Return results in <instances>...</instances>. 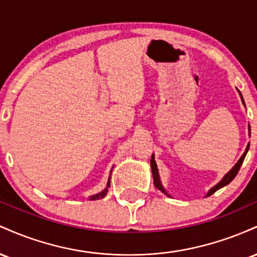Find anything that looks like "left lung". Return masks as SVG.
Here are the masks:
<instances>
[{"label":"left lung","instance_id":"left-lung-1","mask_svg":"<svg viewBox=\"0 0 257 257\" xmlns=\"http://www.w3.org/2000/svg\"><path fill=\"white\" fill-rule=\"evenodd\" d=\"M239 91V90H238ZM239 95H240V99H241V102H243V105L245 106V102H244V100H243V96H241V94H240V91H239ZM249 131H250V125H249ZM249 135H250V132H249ZM247 150H249V145L246 146V149H245V152L243 153V156H241V157L239 158V161L237 162V163H235V166L232 168L231 170H229L228 173L226 174L225 176H223V179L221 180V181L219 182V184L217 185H215L213 188H210V191H209L208 193H206V197H209V196H211V194L213 193H215L216 192L217 190H220L221 187H223V186H226V185H228L229 182L232 181L233 179L235 178V176H237V174H238V172H239V169H240V167H241V164H243V161H244V158H245V156H246V152H247ZM151 169H152V176H153V182H155V186L156 187L158 188L159 191H162V192H163L164 194H167L168 197H170V194H168V192L166 190H164V187H163V185H162V182H161V179H159V173H158V168H157V164H156V161H155V156L152 155V158H151Z\"/></svg>","mask_w":257,"mask_h":257}]
</instances>
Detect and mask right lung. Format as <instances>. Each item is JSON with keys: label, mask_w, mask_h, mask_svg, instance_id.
<instances>
[{"label": "right lung", "mask_w": 257, "mask_h": 257, "mask_svg": "<svg viewBox=\"0 0 257 257\" xmlns=\"http://www.w3.org/2000/svg\"><path fill=\"white\" fill-rule=\"evenodd\" d=\"M111 173H112V170H111ZM110 187V178H108V181H107V186H106V188L104 191H101V192L100 193H96V194H94V196H90L89 197V199L90 200H95V199H100V198H104V197L106 196V193H107V188Z\"/></svg>", "instance_id": "add662e5"}]
</instances>
